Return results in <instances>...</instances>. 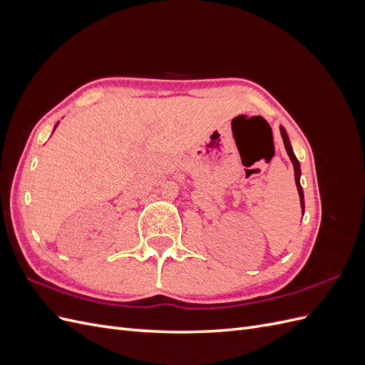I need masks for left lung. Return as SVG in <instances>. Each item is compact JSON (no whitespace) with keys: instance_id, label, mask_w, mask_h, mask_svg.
I'll return each mask as SVG.
<instances>
[{"instance_id":"8db88e82","label":"left lung","mask_w":365,"mask_h":365,"mask_svg":"<svg viewBox=\"0 0 365 365\" xmlns=\"http://www.w3.org/2000/svg\"><path fill=\"white\" fill-rule=\"evenodd\" d=\"M280 132H282V138H283V143H284V149L286 152H288V155L292 161V165H294V172H295V184H297V190H298V195H300V204H302V210L304 212V195H303V189H302V184H300V176H302V170H300V163H298L297 157L294 155V150L291 148V141H289V137L288 134H286V130L283 126H280Z\"/></svg>"}]
</instances>
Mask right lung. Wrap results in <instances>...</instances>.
Here are the masks:
<instances>
[{"label": "right lung", "mask_w": 365, "mask_h": 365, "mask_svg": "<svg viewBox=\"0 0 365 365\" xmlns=\"http://www.w3.org/2000/svg\"><path fill=\"white\" fill-rule=\"evenodd\" d=\"M56 126H58V125H56ZM56 126H54V128H56Z\"/></svg>", "instance_id": "right-lung-1"}]
</instances>
